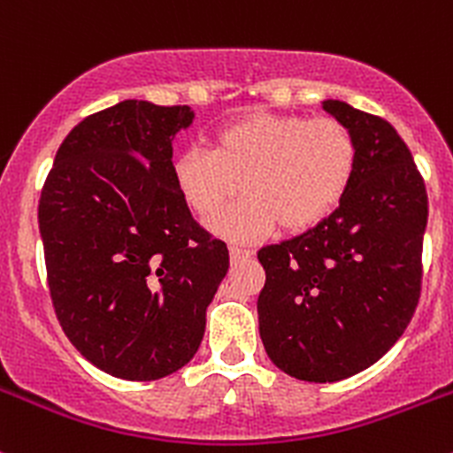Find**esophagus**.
I'll list each match as a JSON object with an SVG mask.
<instances>
[{"instance_id":"obj_1","label":"esophagus","mask_w":453,"mask_h":453,"mask_svg":"<svg viewBox=\"0 0 453 453\" xmlns=\"http://www.w3.org/2000/svg\"><path fill=\"white\" fill-rule=\"evenodd\" d=\"M252 250L248 248H241V245H232L230 248V258L234 260V263H239V260H245V258H252Z\"/></svg>"}]
</instances>
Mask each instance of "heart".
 <instances>
[{
	"mask_svg": "<svg viewBox=\"0 0 453 453\" xmlns=\"http://www.w3.org/2000/svg\"><path fill=\"white\" fill-rule=\"evenodd\" d=\"M357 142L335 118L252 113L217 129L208 150L188 149L173 162V180L199 217L232 241H254L276 226L304 232L322 223L350 188Z\"/></svg>",
	"mask_w": 453,
	"mask_h": 453,
	"instance_id": "b5f03b06",
	"label": "heart"
}]
</instances>
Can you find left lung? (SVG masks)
I'll list each match as a JSON object with an SVG mask.
<instances>
[{
	"instance_id": "8db88e82",
	"label": "left lung",
	"mask_w": 453,
	"mask_h": 453,
	"mask_svg": "<svg viewBox=\"0 0 453 453\" xmlns=\"http://www.w3.org/2000/svg\"><path fill=\"white\" fill-rule=\"evenodd\" d=\"M322 107L355 135L357 168L322 223L258 252V328L282 372L333 383L379 362L412 319L421 298L427 193L390 122L342 100Z\"/></svg>"
}]
</instances>
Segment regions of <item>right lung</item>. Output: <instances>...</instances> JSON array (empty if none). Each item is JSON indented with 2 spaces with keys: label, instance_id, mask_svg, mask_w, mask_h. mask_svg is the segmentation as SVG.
<instances>
[{
  "label": "right lung",
  "instance_id": "obj_1",
  "mask_svg": "<svg viewBox=\"0 0 453 453\" xmlns=\"http://www.w3.org/2000/svg\"><path fill=\"white\" fill-rule=\"evenodd\" d=\"M186 104L122 100L58 146L39 199L54 311L87 362L155 381L190 362L205 309L230 267L223 241L190 214L173 180Z\"/></svg>",
  "mask_w": 453,
  "mask_h": 453
}]
</instances>
